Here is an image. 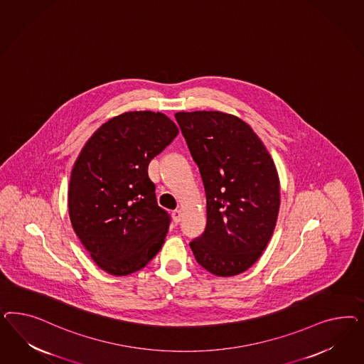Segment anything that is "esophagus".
<instances>
[{"instance_id":"1","label":"esophagus","mask_w":364,"mask_h":364,"mask_svg":"<svg viewBox=\"0 0 364 364\" xmlns=\"http://www.w3.org/2000/svg\"><path fill=\"white\" fill-rule=\"evenodd\" d=\"M181 216H183L181 210H175L172 212V218H173L175 223H180L181 221Z\"/></svg>"}]
</instances>
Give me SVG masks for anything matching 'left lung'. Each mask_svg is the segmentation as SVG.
Listing matches in <instances>:
<instances>
[{
  "label": "left lung",
  "instance_id": "left-lung-1",
  "mask_svg": "<svg viewBox=\"0 0 364 364\" xmlns=\"http://www.w3.org/2000/svg\"><path fill=\"white\" fill-rule=\"evenodd\" d=\"M175 117L207 196V227L191 250L210 274L239 275L259 260L275 230L280 208L275 163L237 116L195 110Z\"/></svg>",
  "mask_w": 364,
  "mask_h": 364
}]
</instances>
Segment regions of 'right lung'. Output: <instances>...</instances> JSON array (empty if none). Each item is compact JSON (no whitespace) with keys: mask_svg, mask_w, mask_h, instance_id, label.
Listing matches in <instances>:
<instances>
[{"mask_svg":"<svg viewBox=\"0 0 364 364\" xmlns=\"http://www.w3.org/2000/svg\"><path fill=\"white\" fill-rule=\"evenodd\" d=\"M177 133L164 113L125 112L104 122L75 161L70 223L93 262L110 275L141 269L164 244L169 216L157 205L148 166Z\"/></svg>","mask_w":364,"mask_h":364,"instance_id":"1","label":"right lung"}]
</instances>
